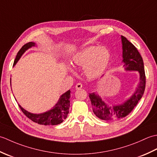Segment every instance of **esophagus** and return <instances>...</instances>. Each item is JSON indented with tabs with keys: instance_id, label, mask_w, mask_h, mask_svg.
<instances>
[{
	"instance_id": "obj_1",
	"label": "esophagus",
	"mask_w": 157,
	"mask_h": 157,
	"mask_svg": "<svg viewBox=\"0 0 157 157\" xmlns=\"http://www.w3.org/2000/svg\"><path fill=\"white\" fill-rule=\"evenodd\" d=\"M82 88V84H81V83H78V84H76L75 86V89L76 90H79Z\"/></svg>"
}]
</instances>
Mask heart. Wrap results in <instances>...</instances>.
<instances>
[{
  "instance_id": "heart-1",
  "label": "heart",
  "mask_w": 157,
  "mask_h": 157,
  "mask_svg": "<svg viewBox=\"0 0 157 157\" xmlns=\"http://www.w3.org/2000/svg\"><path fill=\"white\" fill-rule=\"evenodd\" d=\"M110 56L109 51L105 46H90L79 52L73 61L78 65L85 66L84 71L88 78H95L105 71Z\"/></svg>"
}]
</instances>
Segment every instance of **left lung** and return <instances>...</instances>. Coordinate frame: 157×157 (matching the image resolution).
<instances>
[{
    "label": "left lung",
    "mask_w": 157,
    "mask_h": 157,
    "mask_svg": "<svg viewBox=\"0 0 157 157\" xmlns=\"http://www.w3.org/2000/svg\"><path fill=\"white\" fill-rule=\"evenodd\" d=\"M121 41L123 66L127 71H138L140 73V83L132 97L121 105L109 106L94 92L89 94L93 112L97 117L105 121L121 119L128 115L137 105L145 90L146 75L142 56L135 46L123 36H121Z\"/></svg>",
    "instance_id": "1"
}]
</instances>
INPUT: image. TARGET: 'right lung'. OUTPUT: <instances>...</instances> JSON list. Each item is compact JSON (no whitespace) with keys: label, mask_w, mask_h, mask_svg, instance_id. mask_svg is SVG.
Segmentation results:
<instances>
[{"label":"right lung","mask_w":157,"mask_h":157,"mask_svg":"<svg viewBox=\"0 0 157 157\" xmlns=\"http://www.w3.org/2000/svg\"><path fill=\"white\" fill-rule=\"evenodd\" d=\"M35 46V43L34 42H28L27 44L23 45L21 48L19 50L17 54L16 58L14 61V64L18 61V60L21 57V55L24 53V52L32 46ZM70 93L71 91L68 90L65 94H63L60 97L58 102L52 109L45 112L41 114H33V113H29L23 109L21 106L19 105V108L21 109V111L23 113L26 117L32 121L37 123L40 125H55L61 123L67 117L68 113L69 111L70 107Z\"/></svg>","instance_id":"1"}]
</instances>
